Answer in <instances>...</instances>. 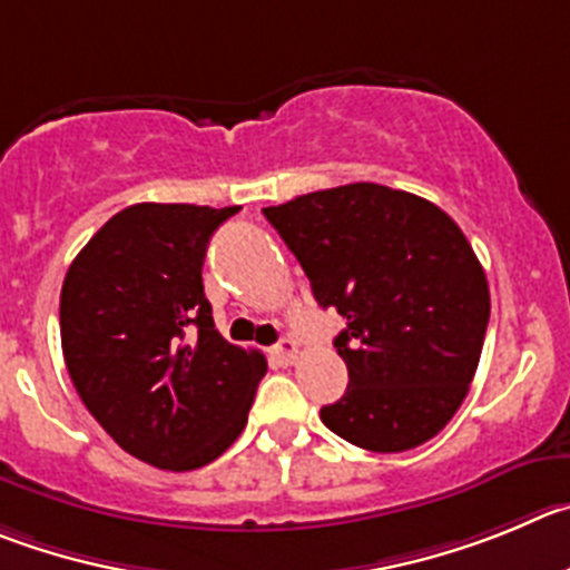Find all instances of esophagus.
Segmentation results:
<instances>
[{"instance_id": "obj_1", "label": "esophagus", "mask_w": 570, "mask_h": 570, "mask_svg": "<svg viewBox=\"0 0 570 570\" xmlns=\"http://www.w3.org/2000/svg\"><path fill=\"white\" fill-rule=\"evenodd\" d=\"M273 354H275V357H278V363L292 365L297 360V343L292 337L278 340V345H275V348H273Z\"/></svg>"}]
</instances>
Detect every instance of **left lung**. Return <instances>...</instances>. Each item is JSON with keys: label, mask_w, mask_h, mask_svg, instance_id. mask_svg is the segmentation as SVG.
Returning <instances> with one entry per match:
<instances>
[{"label": "left lung", "mask_w": 570, "mask_h": 570, "mask_svg": "<svg viewBox=\"0 0 570 570\" xmlns=\"http://www.w3.org/2000/svg\"><path fill=\"white\" fill-rule=\"evenodd\" d=\"M315 301L345 328L348 387L321 411L340 439L405 453L455 416L481 360L489 286L461 227L433 202L354 183L264 207Z\"/></svg>", "instance_id": "8db88e82"}]
</instances>
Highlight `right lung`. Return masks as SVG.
<instances>
[{"mask_svg":"<svg viewBox=\"0 0 570 570\" xmlns=\"http://www.w3.org/2000/svg\"><path fill=\"white\" fill-rule=\"evenodd\" d=\"M238 210L131 205L89 238L63 278L69 380L100 428L159 470L219 459L267 374L261 351L216 332L202 286L207 242Z\"/></svg>","mask_w":570,"mask_h":570,"instance_id":"obj_1","label":"right lung"}]
</instances>
